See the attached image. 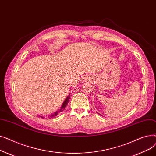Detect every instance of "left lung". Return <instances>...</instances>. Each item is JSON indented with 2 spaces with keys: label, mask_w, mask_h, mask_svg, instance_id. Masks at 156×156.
I'll list each match as a JSON object with an SVG mask.
<instances>
[{
  "label": "left lung",
  "mask_w": 156,
  "mask_h": 156,
  "mask_svg": "<svg viewBox=\"0 0 156 156\" xmlns=\"http://www.w3.org/2000/svg\"><path fill=\"white\" fill-rule=\"evenodd\" d=\"M98 113V112H97ZM98 114H99V113H98ZM100 115H101V114H100Z\"/></svg>",
  "instance_id": "obj_1"
}]
</instances>
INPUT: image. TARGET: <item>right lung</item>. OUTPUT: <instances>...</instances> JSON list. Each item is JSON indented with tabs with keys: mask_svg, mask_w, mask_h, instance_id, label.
<instances>
[{
	"mask_svg": "<svg viewBox=\"0 0 156 156\" xmlns=\"http://www.w3.org/2000/svg\"><path fill=\"white\" fill-rule=\"evenodd\" d=\"M69 97H70V94H69L66 98V99L64 100V102L62 103V105H61V108L59 109V111H55L54 113H53V114H48L47 118H54V117H55V116H57L59 114V113H60L61 112H62V111L65 109V108L66 107L68 104V102H69ZM40 116L41 118H42V119L45 118V116Z\"/></svg>",
	"mask_w": 156,
	"mask_h": 156,
	"instance_id": "obj_1",
	"label": "right lung"
}]
</instances>
